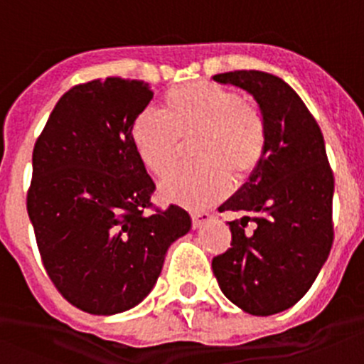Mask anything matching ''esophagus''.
<instances>
[{"label":"esophagus","instance_id":"esophagus-1","mask_svg":"<svg viewBox=\"0 0 364 364\" xmlns=\"http://www.w3.org/2000/svg\"><path fill=\"white\" fill-rule=\"evenodd\" d=\"M211 220V213L208 211H193L192 213V225L196 227H203L205 222H209Z\"/></svg>","mask_w":364,"mask_h":364}]
</instances>
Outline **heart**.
Instances as JSON below:
<instances>
[{
	"label": "heart",
	"instance_id": "heart-1",
	"mask_svg": "<svg viewBox=\"0 0 364 364\" xmlns=\"http://www.w3.org/2000/svg\"><path fill=\"white\" fill-rule=\"evenodd\" d=\"M130 137L149 172L164 176L176 164L181 141H192V165L168 172L160 183L165 200L188 208L223 199L232 179L247 181L264 160L266 121L237 91L209 80L181 84L164 97V111H144L134 119Z\"/></svg>",
	"mask_w": 364,
	"mask_h": 364
}]
</instances>
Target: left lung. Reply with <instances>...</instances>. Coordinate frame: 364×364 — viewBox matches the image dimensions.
<instances>
[{"instance_id":"1","label":"left lung","mask_w":364,"mask_h":364,"mask_svg":"<svg viewBox=\"0 0 364 364\" xmlns=\"http://www.w3.org/2000/svg\"><path fill=\"white\" fill-rule=\"evenodd\" d=\"M213 80L248 91L266 121L264 160L220 205L241 213L229 222L230 248L211 267L227 299L247 314H280L311 287L333 245V192L322 132L287 82L259 70L218 73ZM248 221L256 227L247 231Z\"/></svg>"}]
</instances>
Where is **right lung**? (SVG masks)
I'll return each mask as SVG.
<instances>
[{
  "label": "right lung",
  "mask_w": 364,
  "mask_h": 364,
  "mask_svg": "<svg viewBox=\"0 0 364 364\" xmlns=\"http://www.w3.org/2000/svg\"><path fill=\"white\" fill-rule=\"evenodd\" d=\"M151 98L144 80L77 84L33 149L26 205L42 264L60 294L87 314L141 303L168 247L192 227L179 205H153L155 183L132 142V123Z\"/></svg>",
  "instance_id": "obj_1"
}]
</instances>
